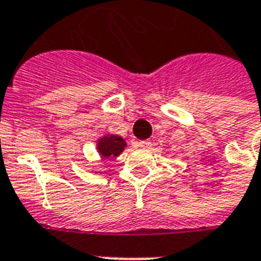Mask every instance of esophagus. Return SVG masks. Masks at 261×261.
I'll list each match as a JSON object with an SVG mask.
<instances>
[{
	"label": "esophagus",
	"mask_w": 261,
	"mask_h": 261,
	"mask_svg": "<svg viewBox=\"0 0 261 261\" xmlns=\"http://www.w3.org/2000/svg\"><path fill=\"white\" fill-rule=\"evenodd\" d=\"M137 146L141 147V149H149V147H151V142L150 141H138Z\"/></svg>",
	"instance_id": "34e87169"
}]
</instances>
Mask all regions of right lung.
I'll return each instance as SVG.
<instances>
[{
	"label": "right lung",
	"instance_id": "add662e5",
	"mask_svg": "<svg viewBox=\"0 0 261 261\" xmlns=\"http://www.w3.org/2000/svg\"><path fill=\"white\" fill-rule=\"evenodd\" d=\"M126 147V142L119 135H106L97 141V150L104 159L118 157Z\"/></svg>",
	"mask_w": 261,
	"mask_h": 261
}]
</instances>
